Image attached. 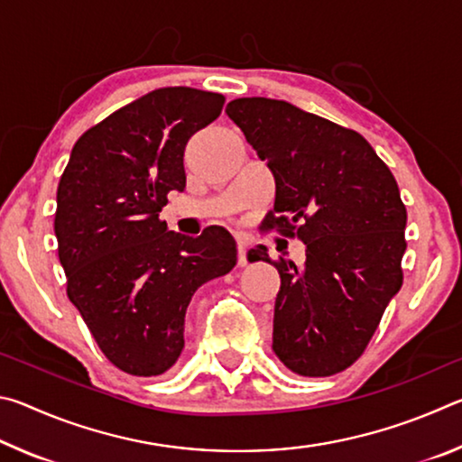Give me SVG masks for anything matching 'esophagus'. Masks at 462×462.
<instances>
[{
    "mask_svg": "<svg viewBox=\"0 0 462 462\" xmlns=\"http://www.w3.org/2000/svg\"><path fill=\"white\" fill-rule=\"evenodd\" d=\"M248 261H246V242L245 240H238V264L240 267H245Z\"/></svg>",
    "mask_w": 462,
    "mask_h": 462,
    "instance_id": "1",
    "label": "esophagus"
}]
</instances>
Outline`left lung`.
<instances>
[{
  "label": "left lung",
  "instance_id": "8db88e82",
  "mask_svg": "<svg viewBox=\"0 0 462 462\" xmlns=\"http://www.w3.org/2000/svg\"><path fill=\"white\" fill-rule=\"evenodd\" d=\"M226 114L275 177L267 228L306 245L303 267L271 261L263 245L253 250L281 277L273 350L289 371L330 377L365 353L402 289L400 187L358 132L287 101L240 97Z\"/></svg>",
  "mask_w": 462,
  "mask_h": 462
}]
</instances>
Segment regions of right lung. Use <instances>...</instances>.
<instances>
[{
    "mask_svg": "<svg viewBox=\"0 0 462 462\" xmlns=\"http://www.w3.org/2000/svg\"><path fill=\"white\" fill-rule=\"evenodd\" d=\"M224 96L162 88L77 140L57 189L54 234L67 295L120 371L156 377L185 346L193 293L236 264L228 230L191 238L159 212L185 189V146L222 114Z\"/></svg>",
    "mask_w": 462,
    "mask_h": 462,
    "instance_id": "add662e5",
    "label": "right lung"
}]
</instances>
